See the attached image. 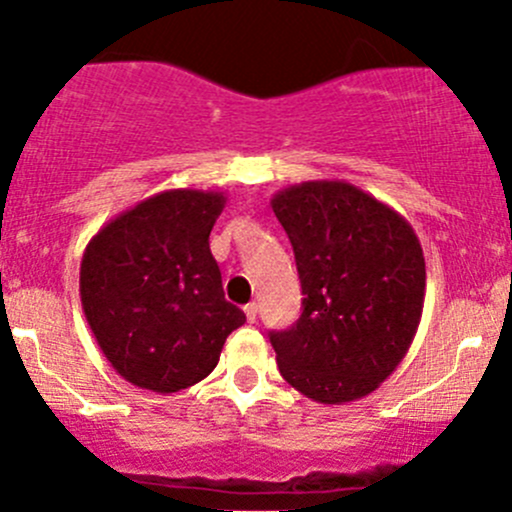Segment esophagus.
Wrapping results in <instances>:
<instances>
[{
    "label": "esophagus",
    "instance_id": "34e87169",
    "mask_svg": "<svg viewBox=\"0 0 512 512\" xmlns=\"http://www.w3.org/2000/svg\"><path fill=\"white\" fill-rule=\"evenodd\" d=\"M245 315H247V321L255 323V318H257V303H247V305H245Z\"/></svg>",
    "mask_w": 512,
    "mask_h": 512
}]
</instances>
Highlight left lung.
<instances>
[{
  "mask_svg": "<svg viewBox=\"0 0 512 512\" xmlns=\"http://www.w3.org/2000/svg\"><path fill=\"white\" fill-rule=\"evenodd\" d=\"M270 207L305 295L298 323L270 333L280 374L321 404L371 394L422 321L427 267L412 224L341 179L293 184L272 194Z\"/></svg>",
  "mask_w": 512,
  "mask_h": 512,
  "instance_id": "8db88e82",
  "label": "left lung"
}]
</instances>
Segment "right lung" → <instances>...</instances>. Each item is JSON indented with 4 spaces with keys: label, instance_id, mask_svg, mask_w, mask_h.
<instances>
[{
    "label": "right lung",
    "instance_id": "right-lung-1",
    "mask_svg": "<svg viewBox=\"0 0 512 512\" xmlns=\"http://www.w3.org/2000/svg\"><path fill=\"white\" fill-rule=\"evenodd\" d=\"M224 191L169 189L93 234L80 262L83 313L128 384L174 394L214 371L245 313L224 300L209 232Z\"/></svg>",
    "mask_w": 512,
    "mask_h": 512
}]
</instances>
